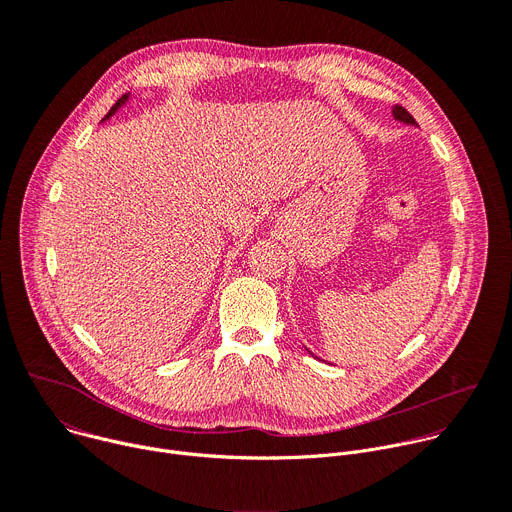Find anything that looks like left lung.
I'll use <instances>...</instances> for the list:
<instances>
[{
  "label": "left lung",
  "instance_id": "obj_1",
  "mask_svg": "<svg viewBox=\"0 0 512 512\" xmlns=\"http://www.w3.org/2000/svg\"><path fill=\"white\" fill-rule=\"evenodd\" d=\"M393 115H395V119H401V121H405V123H413L415 125V119H413V115L405 109V107H401V105H395V109H393Z\"/></svg>",
  "mask_w": 512,
  "mask_h": 512
}]
</instances>
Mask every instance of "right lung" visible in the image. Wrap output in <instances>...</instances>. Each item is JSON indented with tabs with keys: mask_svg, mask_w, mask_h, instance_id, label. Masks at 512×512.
<instances>
[{
	"mask_svg": "<svg viewBox=\"0 0 512 512\" xmlns=\"http://www.w3.org/2000/svg\"><path fill=\"white\" fill-rule=\"evenodd\" d=\"M127 99H129V95H127V93H125L121 99H117V103L111 107V111H109L105 117H111V115H113V113H115V111H117V109H119V107H121V105H123Z\"/></svg>",
	"mask_w": 512,
	"mask_h": 512,
	"instance_id": "obj_1",
	"label": "right lung"
}]
</instances>
